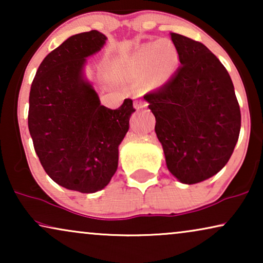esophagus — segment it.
I'll return each mask as SVG.
<instances>
[{
	"instance_id": "1",
	"label": "esophagus",
	"mask_w": 263,
	"mask_h": 263,
	"mask_svg": "<svg viewBox=\"0 0 263 263\" xmlns=\"http://www.w3.org/2000/svg\"><path fill=\"white\" fill-rule=\"evenodd\" d=\"M134 106H135V109H138V110H140V109H145V107H147V103H146L143 99L138 98V99H135Z\"/></svg>"
}]
</instances>
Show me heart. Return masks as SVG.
I'll return each mask as SVG.
<instances>
[{"label":"heart","instance_id":"heart-1","mask_svg":"<svg viewBox=\"0 0 263 263\" xmlns=\"http://www.w3.org/2000/svg\"><path fill=\"white\" fill-rule=\"evenodd\" d=\"M134 61L142 69L148 67L149 79L154 85H163L177 69L178 51L170 39H160L140 46Z\"/></svg>","mask_w":263,"mask_h":263}]
</instances>
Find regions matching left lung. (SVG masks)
<instances>
[{
    "mask_svg": "<svg viewBox=\"0 0 263 263\" xmlns=\"http://www.w3.org/2000/svg\"><path fill=\"white\" fill-rule=\"evenodd\" d=\"M181 66L143 99L156 117V134L168 171L195 184L217 175L238 141L240 110L231 78L202 43L170 33Z\"/></svg>",
    "mask_w": 263,
    "mask_h": 263,
    "instance_id": "1",
    "label": "left lung"
}]
</instances>
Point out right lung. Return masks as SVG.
<instances>
[{
	"mask_svg": "<svg viewBox=\"0 0 263 263\" xmlns=\"http://www.w3.org/2000/svg\"><path fill=\"white\" fill-rule=\"evenodd\" d=\"M106 39L96 30L66 39L43 60L30 91L28 130L42 166L59 185L86 194L110 183L135 111L129 98L116 110L102 105L86 78L87 57Z\"/></svg>",
	"mask_w": 263,
	"mask_h": 263,
	"instance_id": "obj_1",
	"label": "right lung"
}]
</instances>
